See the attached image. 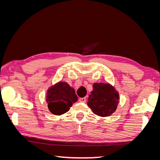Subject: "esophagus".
<instances>
[{"label":"esophagus","instance_id":"esophagus-1","mask_svg":"<svg viewBox=\"0 0 160 160\" xmlns=\"http://www.w3.org/2000/svg\"><path fill=\"white\" fill-rule=\"evenodd\" d=\"M79 101L81 103H85L86 102V99L85 98H81L79 99Z\"/></svg>","mask_w":160,"mask_h":160}]
</instances>
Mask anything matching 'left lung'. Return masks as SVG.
Masks as SVG:
<instances>
[{"label": "left lung", "mask_w": 160, "mask_h": 160, "mask_svg": "<svg viewBox=\"0 0 160 160\" xmlns=\"http://www.w3.org/2000/svg\"><path fill=\"white\" fill-rule=\"evenodd\" d=\"M119 100V93L112 85L95 83L89 95L88 105L95 115L108 117L115 112Z\"/></svg>", "instance_id": "1"}]
</instances>
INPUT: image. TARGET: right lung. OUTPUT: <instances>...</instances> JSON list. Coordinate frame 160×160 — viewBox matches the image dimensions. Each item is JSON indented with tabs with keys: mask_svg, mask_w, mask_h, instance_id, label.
I'll return each mask as SVG.
<instances>
[{
	"mask_svg": "<svg viewBox=\"0 0 160 160\" xmlns=\"http://www.w3.org/2000/svg\"><path fill=\"white\" fill-rule=\"evenodd\" d=\"M77 99L74 89L66 82L60 81L47 90L46 101L48 108L52 114L56 115L67 112Z\"/></svg>",
	"mask_w": 160,
	"mask_h": 160,
	"instance_id": "obj_1",
	"label": "right lung"
}]
</instances>
